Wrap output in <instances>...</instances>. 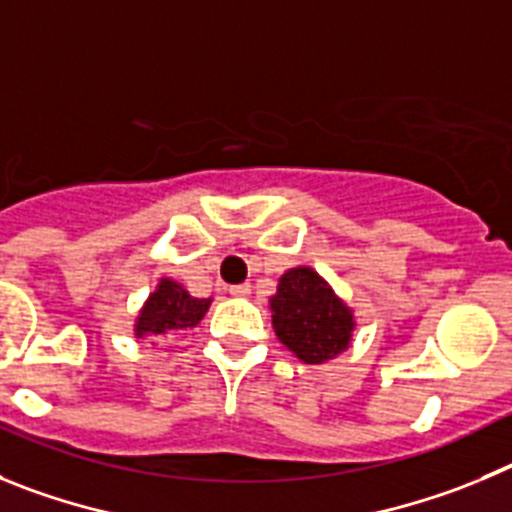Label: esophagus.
<instances>
[{
	"label": "esophagus",
	"mask_w": 512,
	"mask_h": 512,
	"mask_svg": "<svg viewBox=\"0 0 512 512\" xmlns=\"http://www.w3.org/2000/svg\"><path fill=\"white\" fill-rule=\"evenodd\" d=\"M229 293L234 298H247L252 293V285L250 283H239V285H229Z\"/></svg>",
	"instance_id": "1"
}]
</instances>
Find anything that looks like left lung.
I'll return each mask as SVG.
<instances>
[{
	"mask_svg": "<svg viewBox=\"0 0 512 512\" xmlns=\"http://www.w3.org/2000/svg\"><path fill=\"white\" fill-rule=\"evenodd\" d=\"M270 308L278 339L308 365H321L347 349L352 311L308 267H293L280 278Z\"/></svg>",
	"mask_w": 512,
	"mask_h": 512,
	"instance_id": "left-lung-1",
	"label": "left lung"
}]
</instances>
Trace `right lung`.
Wrapping results in <instances>:
<instances>
[{"label": "right lung", "mask_w": 512, "mask_h": 512, "mask_svg": "<svg viewBox=\"0 0 512 512\" xmlns=\"http://www.w3.org/2000/svg\"><path fill=\"white\" fill-rule=\"evenodd\" d=\"M209 298H193L188 290L173 280H160L158 290L147 298L145 308L137 319V336H163L168 339L181 329H191L209 311Z\"/></svg>", "instance_id": "obj_1"}]
</instances>
